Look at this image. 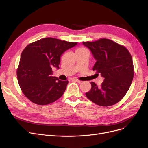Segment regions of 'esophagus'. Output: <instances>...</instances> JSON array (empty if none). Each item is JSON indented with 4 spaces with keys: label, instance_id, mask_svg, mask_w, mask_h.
Masks as SVG:
<instances>
[{
    "label": "esophagus",
    "instance_id": "34e87169",
    "mask_svg": "<svg viewBox=\"0 0 148 148\" xmlns=\"http://www.w3.org/2000/svg\"><path fill=\"white\" fill-rule=\"evenodd\" d=\"M73 81H75V82H77V83H80L82 82V81H80V80H78V79H73Z\"/></svg>",
    "mask_w": 148,
    "mask_h": 148
}]
</instances>
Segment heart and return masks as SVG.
<instances>
[{
    "label": "heart",
    "mask_w": 148,
    "mask_h": 148,
    "mask_svg": "<svg viewBox=\"0 0 148 148\" xmlns=\"http://www.w3.org/2000/svg\"><path fill=\"white\" fill-rule=\"evenodd\" d=\"M86 50V49H84V48H79V49H77L76 51H82V50Z\"/></svg>",
    "instance_id": "b5f03b06"
}]
</instances>
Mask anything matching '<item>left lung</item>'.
<instances>
[{
    "mask_svg": "<svg viewBox=\"0 0 148 148\" xmlns=\"http://www.w3.org/2000/svg\"><path fill=\"white\" fill-rule=\"evenodd\" d=\"M83 44L96 60L93 70L104 78L100 86L91 82V89L86 96L101 106L118 103L127 94L133 79V59L130 52L124 46L105 38L83 42Z\"/></svg>",
    "mask_w": 148,
    "mask_h": 148,
    "instance_id": "left-lung-1",
    "label": "left lung"
}]
</instances>
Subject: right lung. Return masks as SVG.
Instances as JSON below:
<instances>
[{
  "label": "right lung",
  "instance_id": "right-lung-1",
  "mask_svg": "<svg viewBox=\"0 0 148 148\" xmlns=\"http://www.w3.org/2000/svg\"><path fill=\"white\" fill-rule=\"evenodd\" d=\"M77 44L45 38L26 47L21 54L17 75L23 93L30 101L47 105L64 94L68 81L51 76L52 68L59 69L62 54Z\"/></svg>",
  "mask_w": 148,
  "mask_h": 148
}]
</instances>
